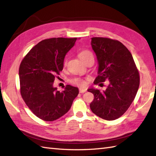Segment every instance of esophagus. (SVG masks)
Here are the masks:
<instances>
[{
	"instance_id": "34e87169",
	"label": "esophagus",
	"mask_w": 156,
	"mask_h": 156,
	"mask_svg": "<svg viewBox=\"0 0 156 156\" xmlns=\"http://www.w3.org/2000/svg\"><path fill=\"white\" fill-rule=\"evenodd\" d=\"M86 91H87V90H86V89L79 88V92H80V93H84V92H85Z\"/></svg>"
}]
</instances>
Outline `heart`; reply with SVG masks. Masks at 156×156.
Segmentation results:
<instances>
[{"label":"heart","instance_id":"1","mask_svg":"<svg viewBox=\"0 0 156 156\" xmlns=\"http://www.w3.org/2000/svg\"><path fill=\"white\" fill-rule=\"evenodd\" d=\"M78 56L81 60L82 62H84V60H86V59L89 58H91V57L93 58V54H92V53L90 51L88 50V49H82V50H81L80 52H79ZM66 63H67V59H65L64 61V66L66 65ZM71 82L72 84L79 86V87H84L86 86L85 80L80 78H75L74 79H72L71 80Z\"/></svg>","mask_w":156,"mask_h":156}]
</instances>
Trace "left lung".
I'll use <instances>...</instances> for the list:
<instances>
[{
	"mask_svg": "<svg viewBox=\"0 0 156 156\" xmlns=\"http://www.w3.org/2000/svg\"><path fill=\"white\" fill-rule=\"evenodd\" d=\"M92 49L98 62V76L94 84L104 87L101 91L90 88L94 94L90 104L93 113L107 121L117 119L130 107L140 87V73L131 52L121 42L107 37H92Z\"/></svg>",
	"mask_w": 156,
	"mask_h": 156,
	"instance_id": "1",
	"label": "left lung"
}]
</instances>
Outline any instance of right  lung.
I'll list each match as a JSON object with an SVG mask.
<instances>
[{
    "mask_svg": "<svg viewBox=\"0 0 156 156\" xmlns=\"http://www.w3.org/2000/svg\"><path fill=\"white\" fill-rule=\"evenodd\" d=\"M77 38L54 37L39 42L25 56L19 66L20 92L35 116L45 121L60 118L71 108L78 88L66 85L59 92L53 87L63 69L66 54Z\"/></svg>",
    "mask_w": 156,
    "mask_h": 156,
    "instance_id": "obj_1",
    "label": "right lung"
}]
</instances>
